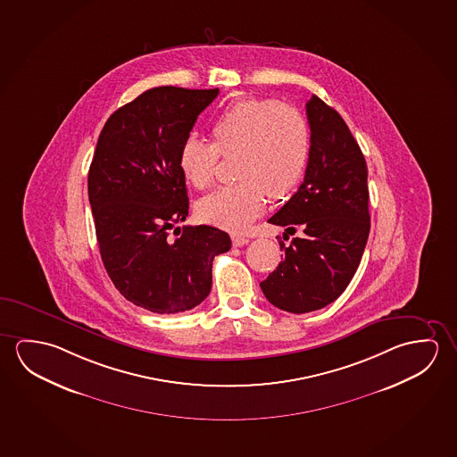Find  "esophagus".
<instances>
[{"instance_id":"esophagus-1","label":"esophagus","mask_w":457,"mask_h":457,"mask_svg":"<svg viewBox=\"0 0 457 457\" xmlns=\"http://www.w3.org/2000/svg\"><path fill=\"white\" fill-rule=\"evenodd\" d=\"M232 243L235 247L245 246V245L249 243V238H246V237H241V235H233Z\"/></svg>"}]
</instances>
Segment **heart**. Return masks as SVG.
Listing matches in <instances>:
<instances>
[{"label": "heart", "instance_id": "obj_1", "mask_svg": "<svg viewBox=\"0 0 457 457\" xmlns=\"http://www.w3.org/2000/svg\"><path fill=\"white\" fill-rule=\"evenodd\" d=\"M214 143L187 137L179 147V168L194 187L214 182L219 154L239 153L237 178L204 196L198 216L227 230H245L263 211L265 198H281L297 186L310 159V127L284 103L243 98L211 123Z\"/></svg>", "mask_w": 457, "mask_h": 457}]
</instances>
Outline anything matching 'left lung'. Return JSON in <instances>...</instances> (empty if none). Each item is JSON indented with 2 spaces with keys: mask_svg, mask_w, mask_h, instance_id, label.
Instances as JSON below:
<instances>
[{
  "mask_svg": "<svg viewBox=\"0 0 457 457\" xmlns=\"http://www.w3.org/2000/svg\"><path fill=\"white\" fill-rule=\"evenodd\" d=\"M312 130L304 179L270 224L303 230L261 287L283 312H316L340 297L362 259L370 233L367 163L343 117L312 95L306 103ZM286 235V233H284ZM289 238V237H287Z\"/></svg>",
  "mask_w": 457,
  "mask_h": 457,
  "instance_id": "obj_1",
  "label": "left lung"
}]
</instances>
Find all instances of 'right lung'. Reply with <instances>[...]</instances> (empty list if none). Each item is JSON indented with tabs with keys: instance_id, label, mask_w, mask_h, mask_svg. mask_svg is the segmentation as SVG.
Listing matches in <instances>:
<instances>
[{
	"instance_id": "add662e5",
	"label": "right lung",
	"mask_w": 457,
	"mask_h": 457,
	"mask_svg": "<svg viewBox=\"0 0 457 457\" xmlns=\"http://www.w3.org/2000/svg\"><path fill=\"white\" fill-rule=\"evenodd\" d=\"M218 95L145 90L109 117L96 143L88 202L103 265L123 297L147 312L174 314L202 303L214 257L232 247L216 227H174L188 216L179 147Z\"/></svg>"
}]
</instances>
